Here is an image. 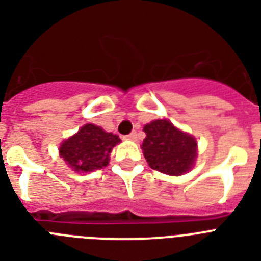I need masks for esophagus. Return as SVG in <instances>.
<instances>
[{
	"instance_id": "esophagus-1",
	"label": "esophagus",
	"mask_w": 261,
	"mask_h": 261,
	"mask_svg": "<svg viewBox=\"0 0 261 261\" xmlns=\"http://www.w3.org/2000/svg\"><path fill=\"white\" fill-rule=\"evenodd\" d=\"M137 138H138V135H137L135 131H133L131 134L126 135V139H128V141H137Z\"/></svg>"
}]
</instances>
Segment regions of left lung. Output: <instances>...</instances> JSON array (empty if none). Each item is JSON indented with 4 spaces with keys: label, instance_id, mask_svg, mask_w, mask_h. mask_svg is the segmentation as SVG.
Returning <instances> with one entry per match:
<instances>
[{
    "label": "left lung",
    "instance_id": "obj_1",
    "mask_svg": "<svg viewBox=\"0 0 261 261\" xmlns=\"http://www.w3.org/2000/svg\"><path fill=\"white\" fill-rule=\"evenodd\" d=\"M146 138L142 151L151 169L169 176H180L194 167L196 139L178 130L167 119L153 120L143 127Z\"/></svg>",
    "mask_w": 261,
    "mask_h": 261
}]
</instances>
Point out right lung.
Returning <instances> with one entry per match:
<instances>
[{"mask_svg": "<svg viewBox=\"0 0 261 261\" xmlns=\"http://www.w3.org/2000/svg\"><path fill=\"white\" fill-rule=\"evenodd\" d=\"M120 142L118 135L92 123L84 124L59 147V155L75 172H93L108 165L110 153Z\"/></svg>", "mask_w": 261, "mask_h": 261, "instance_id": "1", "label": "right lung"}]
</instances>
